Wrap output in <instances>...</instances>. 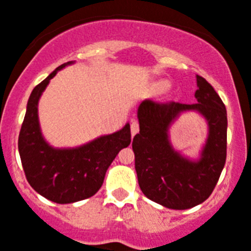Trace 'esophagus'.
<instances>
[{
    "instance_id": "34e87169",
    "label": "esophagus",
    "mask_w": 251,
    "mask_h": 251,
    "mask_svg": "<svg viewBox=\"0 0 251 251\" xmlns=\"http://www.w3.org/2000/svg\"><path fill=\"white\" fill-rule=\"evenodd\" d=\"M139 132V120L133 119L131 123V133L132 136H135Z\"/></svg>"
}]
</instances>
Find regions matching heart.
<instances>
[{
	"label": "heart",
	"mask_w": 251,
	"mask_h": 251,
	"mask_svg": "<svg viewBox=\"0 0 251 251\" xmlns=\"http://www.w3.org/2000/svg\"><path fill=\"white\" fill-rule=\"evenodd\" d=\"M166 87H168V83L160 82V83H157V85H156V90L157 91H162V90H165Z\"/></svg>",
	"instance_id": "b5f03b06"
}]
</instances>
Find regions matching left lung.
I'll return each mask as SVG.
<instances>
[{
    "label": "left lung",
    "mask_w": 251,
    "mask_h": 251,
    "mask_svg": "<svg viewBox=\"0 0 251 251\" xmlns=\"http://www.w3.org/2000/svg\"><path fill=\"white\" fill-rule=\"evenodd\" d=\"M196 103L145 99L137 111L140 132L133 137L135 169L148 199L172 209H187L208 199L226 160V108L211 83L196 75ZM195 109L209 122L210 135L202 157L194 163L171 148L168 126L182 111Z\"/></svg>",
    "instance_id": "obj_1"
}]
</instances>
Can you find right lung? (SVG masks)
Segmentation results:
<instances>
[{"label":"right lung","mask_w":251,"mask_h":251,"mask_svg":"<svg viewBox=\"0 0 251 251\" xmlns=\"http://www.w3.org/2000/svg\"><path fill=\"white\" fill-rule=\"evenodd\" d=\"M71 64V63H68ZM60 65L31 93L18 137V149L27 182L35 191L59 204L75 203L97 194L108 166L131 144V127L98 137L75 149H55L44 141L38 119L40 95Z\"/></svg>","instance_id":"1"}]
</instances>
